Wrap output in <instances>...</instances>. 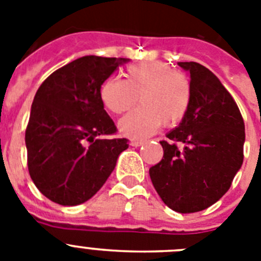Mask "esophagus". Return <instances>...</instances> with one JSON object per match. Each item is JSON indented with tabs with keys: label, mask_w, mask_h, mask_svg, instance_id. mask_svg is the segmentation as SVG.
<instances>
[{
	"label": "esophagus",
	"mask_w": 261,
	"mask_h": 261,
	"mask_svg": "<svg viewBox=\"0 0 261 261\" xmlns=\"http://www.w3.org/2000/svg\"><path fill=\"white\" fill-rule=\"evenodd\" d=\"M145 141H138V140H135V141L130 142V145L132 146H141V145H144Z\"/></svg>",
	"instance_id": "obj_1"
}]
</instances>
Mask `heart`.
I'll list each match as a JSON object with an SVG mask.
<instances>
[{"mask_svg":"<svg viewBox=\"0 0 261 261\" xmlns=\"http://www.w3.org/2000/svg\"><path fill=\"white\" fill-rule=\"evenodd\" d=\"M126 80L108 78L100 87V98L114 114H124L136 103L142 106L120 121V130L128 137L144 138L159 126L179 124L190 111L192 85L190 78L162 61L133 64Z\"/></svg>","mask_w":261,"mask_h":261,"instance_id":"1","label":"heart"}]
</instances>
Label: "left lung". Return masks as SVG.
<instances>
[{"instance_id": "8db88e82", "label": "left lung", "mask_w": 261, "mask_h": 261, "mask_svg": "<svg viewBox=\"0 0 261 261\" xmlns=\"http://www.w3.org/2000/svg\"><path fill=\"white\" fill-rule=\"evenodd\" d=\"M179 65L190 71L192 103L179 126L167 133L168 141H161L163 158L149 174L168 208L195 213L229 191L243 163L246 133L241 111L220 80L197 62Z\"/></svg>"}]
</instances>
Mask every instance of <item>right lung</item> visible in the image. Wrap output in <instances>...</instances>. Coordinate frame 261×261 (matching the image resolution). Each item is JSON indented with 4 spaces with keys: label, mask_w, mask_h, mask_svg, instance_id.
<instances>
[{
    "label": "right lung",
    "mask_w": 261,
    "mask_h": 261,
    "mask_svg": "<svg viewBox=\"0 0 261 261\" xmlns=\"http://www.w3.org/2000/svg\"><path fill=\"white\" fill-rule=\"evenodd\" d=\"M128 59L85 56L57 69L40 85L26 128L32 181L50 201L91 199L128 147L126 138H103L117 129L103 107L100 87Z\"/></svg>",
    "instance_id": "1"
}]
</instances>
